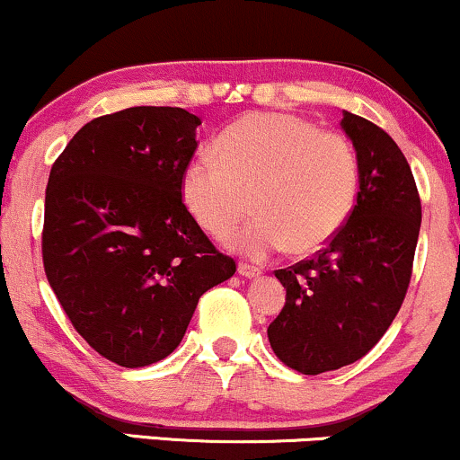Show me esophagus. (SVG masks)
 Here are the masks:
<instances>
[{
	"instance_id": "obj_1",
	"label": "esophagus",
	"mask_w": 460,
	"mask_h": 460,
	"mask_svg": "<svg viewBox=\"0 0 460 460\" xmlns=\"http://www.w3.org/2000/svg\"><path fill=\"white\" fill-rule=\"evenodd\" d=\"M239 273L245 278H256L261 276V267L252 265V262H239Z\"/></svg>"
}]
</instances>
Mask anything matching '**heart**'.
Returning <instances> with one entry per match:
<instances>
[{"label": "heart", "mask_w": 460, "mask_h": 460, "mask_svg": "<svg viewBox=\"0 0 460 460\" xmlns=\"http://www.w3.org/2000/svg\"><path fill=\"white\" fill-rule=\"evenodd\" d=\"M182 173V199L199 228L226 234L247 210L256 217L228 234V245L265 256L288 243L297 254L326 245L358 195L360 164L352 143L285 112H252L217 137Z\"/></svg>", "instance_id": "1"}]
</instances>
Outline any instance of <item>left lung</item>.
Returning <instances> with one entry per match:
<instances>
[{"label":"left lung","mask_w":460,"mask_h":460,"mask_svg":"<svg viewBox=\"0 0 460 460\" xmlns=\"http://www.w3.org/2000/svg\"><path fill=\"white\" fill-rule=\"evenodd\" d=\"M360 164L352 215L323 250L276 278L287 288L267 328L271 349L306 376L356 363L383 339L409 291L421 199L404 154L383 128L343 112Z\"/></svg>","instance_id":"1"}]
</instances>
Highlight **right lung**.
<instances>
[{
    "instance_id": "1",
    "label": "right lung",
    "mask_w": 460,
    "mask_h": 460,
    "mask_svg": "<svg viewBox=\"0 0 460 460\" xmlns=\"http://www.w3.org/2000/svg\"><path fill=\"white\" fill-rule=\"evenodd\" d=\"M199 117L134 106L97 117L51 164L43 267L82 339L121 367L182 341L199 297L234 276L182 202Z\"/></svg>"
}]
</instances>
